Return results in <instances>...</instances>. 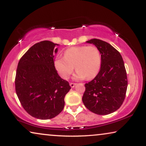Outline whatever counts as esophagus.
<instances>
[{
    "instance_id": "1",
    "label": "esophagus",
    "mask_w": 146,
    "mask_h": 146,
    "mask_svg": "<svg viewBox=\"0 0 146 146\" xmlns=\"http://www.w3.org/2000/svg\"><path fill=\"white\" fill-rule=\"evenodd\" d=\"M76 84V83H70V86L71 88H74Z\"/></svg>"
}]
</instances>
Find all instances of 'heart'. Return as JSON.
Wrapping results in <instances>:
<instances>
[{
	"label": "heart",
	"instance_id": "b5f03b06",
	"mask_svg": "<svg viewBox=\"0 0 146 146\" xmlns=\"http://www.w3.org/2000/svg\"><path fill=\"white\" fill-rule=\"evenodd\" d=\"M55 67L64 79H68L77 70L74 79H92L99 73L102 64L100 50L95 46H79L68 48L64 57H58L54 62Z\"/></svg>",
	"mask_w": 146,
	"mask_h": 146
}]
</instances>
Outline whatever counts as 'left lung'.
Wrapping results in <instances>:
<instances>
[{
  "instance_id": "8db88e82",
  "label": "left lung",
  "mask_w": 146,
  "mask_h": 146,
  "mask_svg": "<svg viewBox=\"0 0 146 146\" xmlns=\"http://www.w3.org/2000/svg\"><path fill=\"white\" fill-rule=\"evenodd\" d=\"M86 42L100 50L102 64L96 76L85 84L82 102L92 112L109 114L119 109L125 99L127 79L124 62L120 53L106 42L94 38Z\"/></svg>"
}]
</instances>
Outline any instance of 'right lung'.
Here are the masks:
<instances>
[{"mask_svg": "<svg viewBox=\"0 0 146 146\" xmlns=\"http://www.w3.org/2000/svg\"><path fill=\"white\" fill-rule=\"evenodd\" d=\"M58 45L48 40L35 44L18 64L16 92L23 108L36 118L52 119L58 115L71 89L55 68L54 54Z\"/></svg>", "mask_w": 146, "mask_h": 146, "instance_id": "right-lung-1", "label": "right lung"}]
</instances>
